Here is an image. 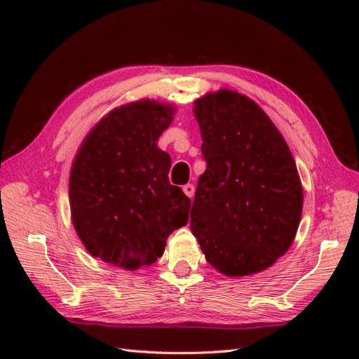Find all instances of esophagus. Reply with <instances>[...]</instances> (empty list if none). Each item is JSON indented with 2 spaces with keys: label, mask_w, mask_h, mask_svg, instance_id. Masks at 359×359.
Instances as JSON below:
<instances>
[{
  "label": "esophagus",
  "mask_w": 359,
  "mask_h": 359,
  "mask_svg": "<svg viewBox=\"0 0 359 359\" xmlns=\"http://www.w3.org/2000/svg\"><path fill=\"white\" fill-rule=\"evenodd\" d=\"M182 189H184V193L189 197V199H193V197H194V193H196V188H194V185L193 184H187L184 188H182Z\"/></svg>",
  "instance_id": "34e87169"
}]
</instances>
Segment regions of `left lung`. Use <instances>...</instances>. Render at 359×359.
Here are the masks:
<instances>
[{
  "instance_id": "8db88e82",
  "label": "left lung",
  "mask_w": 359,
  "mask_h": 359,
  "mask_svg": "<svg viewBox=\"0 0 359 359\" xmlns=\"http://www.w3.org/2000/svg\"><path fill=\"white\" fill-rule=\"evenodd\" d=\"M207 170L191 208L205 259L228 278L269 269L292 247L304 193L292 151L265 111L238 90L194 102Z\"/></svg>"
}]
</instances>
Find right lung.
Masks as SVG:
<instances>
[{"instance_id": "obj_1", "label": "right lung", "mask_w": 359, "mask_h": 359, "mask_svg": "<svg viewBox=\"0 0 359 359\" xmlns=\"http://www.w3.org/2000/svg\"><path fill=\"white\" fill-rule=\"evenodd\" d=\"M175 106L151 98L121 104L83 139L69 175L75 233L88 253L123 270L151 265L188 224L191 201L168 180L171 157L157 147Z\"/></svg>"}]
</instances>
